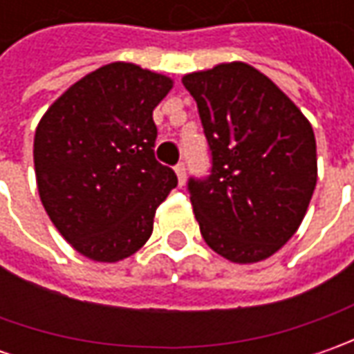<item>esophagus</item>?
Segmentation results:
<instances>
[{
	"mask_svg": "<svg viewBox=\"0 0 354 354\" xmlns=\"http://www.w3.org/2000/svg\"><path fill=\"white\" fill-rule=\"evenodd\" d=\"M175 173H177V177H179V185H183L185 173H187V169H185V163H177V165H175Z\"/></svg>",
	"mask_w": 354,
	"mask_h": 354,
	"instance_id": "1",
	"label": "esophagus"
}]
</instances>
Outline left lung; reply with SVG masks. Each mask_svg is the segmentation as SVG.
<instances>
[{"label": "left lung", "mask_w": 354, "mask_h": 354, "mask_svg": "<svg viewBox=\"0 0 354 354\" xmlns=\"http://www.w3.org/2000/svg\"><path fill=\"white\" fill-rule=\"evenodd\" d=\"M183 84L211 156L209 175L187 181L201 234L230 262L266 260L295 234L317 183L311 124L244 62L187 75Z\"/></svg>", "instance_id": "8db88e82"}]
</instances>
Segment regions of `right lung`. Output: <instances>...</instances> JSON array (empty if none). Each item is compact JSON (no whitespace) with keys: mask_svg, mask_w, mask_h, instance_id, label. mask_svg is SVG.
<instances>
[{"mask_svg":"<svg viewBox=\"0 0 354 354\" xmlns=\"http://www.w3.org/2000/svg\"><path fill=\"white\" fill-rule=\"evenodd\" d=\"M169 90L167 76L112 62L78 80L39 122L33 157L43 207L90 260L118 262L140 250L177 187L153 151V108Z\"/></svg>","mask_w":354,"mask_h":354,"instance_id":"add662e5","label":"right lung"}]
</instances>
